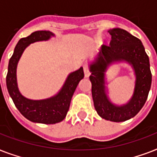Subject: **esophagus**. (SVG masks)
<instances>
[{
    "instance_id": "1",
    "label": "esophagus",
    "mask_w": 157,
    "mask_h": 157,
    "mask_svg": "<svg viewBox=\"0 0 157 157\" xmlns=\"http://www.w3.org/2000/svg\"><path fill=\"white\" fill-rule=\"evenodd\" d=\"M84 73H85V77H89L90 73V70H89L88 65H84Z\"/></svg>"
}]
</instances>
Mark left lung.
I'll return each mask as SVG.
<instances>
[{"instance_id": "left-lung-1", "label": "left lung", "mask_w": 157, "mask_h": 157, "mask_svg": "<svg viewBox=\"0 0 157 157\" xmlns=\"http://www.w3.org/2000/svg\"><path fill=\"white\" fill-rule=\"evenodd\" d=\"M112 36L110 45H102L90 63L94 105L102 118L114 122L125 121L135 117L145 104L151 85L149 58L141 40L121 28L108 30ZM124 61L132 66L136 75V85L132 98L126 104L117 105L108 96L105 72L114 62Z\"/></svg>"}]
</instances>
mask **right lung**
Instances as JSON below:
<instances>
[{
	"instance_id": "add662e5",
	"label": "right lung",
	"mask_w": 157,
	"mask_h": 157,
	"mask_svg": "<svg viewBox=\"0 0 157 157\" xmlns=\"http://www.w3.org/2000/svg\"><path fill=\"white\" fill-rule=\"evenodd\" d=\"M50 31H36L17 43L13 54L9 61L6 86L13 103L23 117L31 121L41 124H55L62 121L68 112L71 97L81 80L84 78L83 67L72 71L55 95L50 98L33 100L24 97L17 83V66L23 51L32 43L50 40L54 36Z\"/></svg>"
}]
</instances>
